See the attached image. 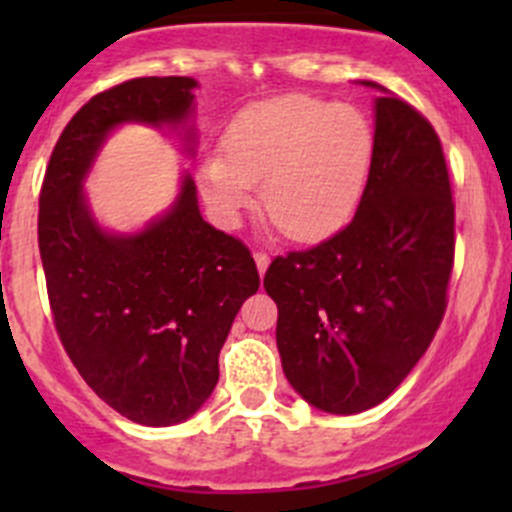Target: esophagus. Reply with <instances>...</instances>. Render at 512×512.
<instances>
[{
    "label": "esophagus",
    "mask_w": 512,
    "mask_h": 512,
    "mask_svg": "<svg viewBox=\"0 0 512 512\" xmlns=\"http://www.w3.org/2000/svg\"><path fill=\"white\" fill-rule=\"evenodd\" d=\"M255 265H257V272L265 275L267 267H270V255H267V252H255Z\"/></svg>",
    "instance_id": "34e87169"
}]
</instances>
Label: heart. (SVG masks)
I'll return each mask as SVG.
<instances>
[{
	"instance_id": "b5f03b06",
	"label": "heart",
	"mask_w": 512,
	"mask_h": 512,
	"mask_svg": "<svg viewBox=\"0 0 512 512\" xmlns=\"http://www.w3.org/2000/svg\"><path fill=\"white\" fill-rule=\"evenodd\" d=\"M198 163L215 218L235 225L255 200L289 240L319 242L352 220L374 165V128L359 108L289 94L252 103Z\"/></svg>"
}]
</instances>
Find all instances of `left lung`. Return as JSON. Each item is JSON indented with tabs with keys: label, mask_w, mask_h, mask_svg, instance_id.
<instances>
[{
	"label": "left lung",
	"mask_w": 512,
	"mask_h": 512,
	"mask_svg": "<svg viewBox=\"0 0 512 512\" xmlns=\"http://www.w3.org/2000/svg\"><path fill=\"white\" fill-rule=\"evenodd\" d=\"M374 165L354 220L277 257V349L292 389L327 414L381 404L426 354L453 270V198L431 123L374 81Z\"/></svg>",
	"instance_id": "8db88e82"
}]
</instances>
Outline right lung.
Wrapping results in <instances>:
<instances>
[{
  "label": "right lung",
  "mask_w": 512,
  "mask_h": 512,
  "mask_svg": "<svg viewBox=\"0 0 512 512\" xmlns=\"http://www.w3.org/2000/svg\"><path fill=\"white\" fill-rule=\"evenodd\" d=\"M198 81L131 79L91 98L64 128L39 195V252L66 354L113 411L173 426L208 401L218 356L242 302L260 287L250 250L205 223L198 188L138 232L98 225L84 180L123 123L183 128L193 153Z\"/></svg>",
  "instance_id": "obj_1"
}]
</instances>
